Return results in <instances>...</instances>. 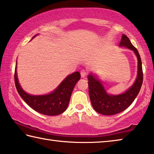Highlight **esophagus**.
I'll return each instance as SVG.
<instances>
[{
    "mask_svg": "<svg viewBox=\"0 0 154 154\" xmlns=\"http://www.w3.org/2000/svg\"><path fill=\"white\" fill-rule=\"evenodd\" d=\"M80 73H81V76H82V77H83V78L85 77H86V75H87V71H85V70L83 69V70H82V71H81Z\"/></svg>",
    "mask_w": 154,
    "mask_h": 154,
    "instance_id": "obj_1",
    "label": "esophagus"
}]
</instances>
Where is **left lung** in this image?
I'll return each instance as SVG.
<instances>
[{"mask_svg":"<svg viewBox=\"0 0 154 154\" xmlns=\"http://www.w3.org/2000/svg\"><path fill=\"white\" fill-rule=\"evenodd\" d=\"M119 45L126 47L134 51L138 58V75L133 85L122 94L109 95L100 82L96 79L93 75H90L88 77L89 94L93 108L98 113L105 116L119 113L128 107L137 97L143 83L142 62L139 51L125 35L122 36Z\"/></svg>","mask_w":154,"mask_h":154,"instance_id":"left-lung-1","label":"left lung"}]
</instances>
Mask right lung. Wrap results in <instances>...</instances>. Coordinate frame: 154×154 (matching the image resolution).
I'll return each mask as SVG.
<instances>
[{
	"instance_id": "add662e5",
	"label": "right lung",
	"mask_w": 154,
	"mask_h": 154,
	"mask_svg": "<svg viewBox=\"0 0 154 154\" xmlns=\"http://www.w3.org/2000/svg\"><path fill=\"white\" fill-rule=\"evenodd\" d=\"M80 78L81 75L79 72H73L67 76L57 89L49 94L32 96L26 93L20 85L17 77L16 67L14 74L15 87L20 96L34 110L46 116H56L66 110L73 88Z\"/></svg>"
}]
</instances>
